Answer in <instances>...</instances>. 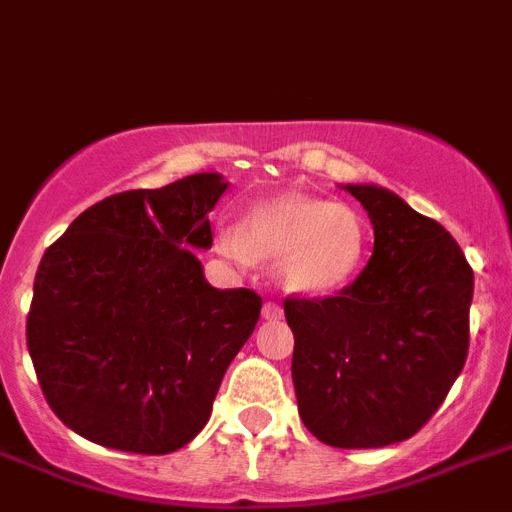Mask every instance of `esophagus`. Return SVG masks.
Instances as JSON below:
<instances>
[{"label": "esophagus", "mask_w": 512, "mask_h": 512, "mask_svg": "<svg viewBox=\"0 0 512 512\" xmlns=\"http://www.w3.org/2000/svg\"><path fill=\"white\" fill-rule=\"evenodd\" d=\"M262 317L268 319V322H278V319L283 317V309L275 301H265V306H262Z\"/></svg>", "instance_id": "esophagus-1"}]
</instances>
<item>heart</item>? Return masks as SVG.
<instances>
[{"label":"heart","mask_w":512,"mask_h":512,"mask_svg":"<svg viewBox=\"0 0 512 512\" xmlns=\"http://www.w3.org/2000/svg\"><path fill=\"white\" fill-rule=\"evenodd\" d=\"M368 247L366 221L348 203L281 193L244 213L237 226L216 231V252L234 265L275 262L278 281L296 296L340 291L361 270Z\"/></svg>","instance_id":"heart-1"}]
</instances>
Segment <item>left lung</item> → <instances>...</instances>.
I'll return each mask as SVG.
<instances>
[{"mask_svg": "<svg viewBox=\"0 0 512 512\" xmlns=\"http://www.w3.org/2000/svg\"><path fill=\"white\" fill-rule=\"evenodd\" d=\"M373 226L363 273L330 299H286L299 415L335 448L407 441L469 350L474 273L438 221L379 185H342Z\"/></svg>", "mask_w": 512, "mask_h": 512, "instance_id": "obj_1", "label": "left lung"}]
</instances>
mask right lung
<instances>
[{
	"label": "right lung",
	"mask_w": 512,
	"mask_h": 512,
	"mask_svg": "<svg viewBox=\"0 0 512 512\" xmlns=\"http://www.w3.org/2000/svg\"><path fill=\"white\" fill-rule=\"evenodd\" d=\"M229 182L198 172L128 190L71 221L43 255L28 350L66 428L105 448L172 453L201 433L260 319L250 288L219 291L195 250Z\"/></svg>",
	"instance_id": "right-lung-1"
}]
</instances>
